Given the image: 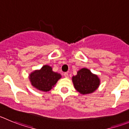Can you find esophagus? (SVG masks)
Wrapping results in <instances>:
<instances>
[{
	"label": "esophagus",
	"mask_w": 129,
	"mask_h": 129,
	"mask_svg": "<svg viewBox=\"0 0 129 129\" xmlns=\"http://www.w3.org/2000/svg\"><path fill=\"white\" fill-rule=\"evenodd\" d=\"M63 75H64V76L66 78H69V75H68V73H65Z\"/></svg>",
	"instance_id": "esophagus-1"
}]
</instances>
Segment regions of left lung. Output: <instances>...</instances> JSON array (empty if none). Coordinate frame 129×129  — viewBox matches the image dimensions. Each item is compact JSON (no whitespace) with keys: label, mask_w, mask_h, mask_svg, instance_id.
I'll use <instances>...</instances> for the list:
<instances>
[{"label":"left lung","mask_w":129,"mask_h":129,"mask_svg":"<svg viewBox=\"0 0 129 129\" xmlns=\"http://www.w3.org/2000/svg\"><path fill=\"white\" fill-rule=\"evenodd\" d=\"M75 89L82 94L92 93L98 89L100 80L98 75L91 73L87 68H82L77 71V75L72 77Z\"/></svg>","instance_id":"left-lung-1"}]
</instances>
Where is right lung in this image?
<instances>
[{
	"label": "right lung",
	"mask_w": 129,
	"mask_h": 129,
	"mask_svg": "<svg viewBox=\"0 0 129 129\" xmlns=\"http://www.w3.org/2000/svg\"><path fill=\"white\" fill-rule=\"evenodd\" d=\"M61 78L60 73L53 71L52 67L48 65L42 66L40 69L33 71L29 75L32 86L43 92L51 90Z\"/></svg>",
	"instance_id": "obj_1"
}]
</instances>
